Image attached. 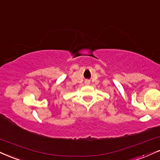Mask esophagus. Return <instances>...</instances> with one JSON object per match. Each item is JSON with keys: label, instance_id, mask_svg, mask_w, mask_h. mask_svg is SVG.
<instances>
[{"label": "esophagus", "instance_id": "34e87169", "mask_svg": "<svg viewBox=\"0 0 160 160\" xmlns=\"http://www.w3.org/2000/svg\"><path fill=\"white\" fill-rule=\"evenodd\" d=\"M87 82H86V83H87Z\"/></svg>", "mask_w": 160, "mask_h": 160}]
</instances>
